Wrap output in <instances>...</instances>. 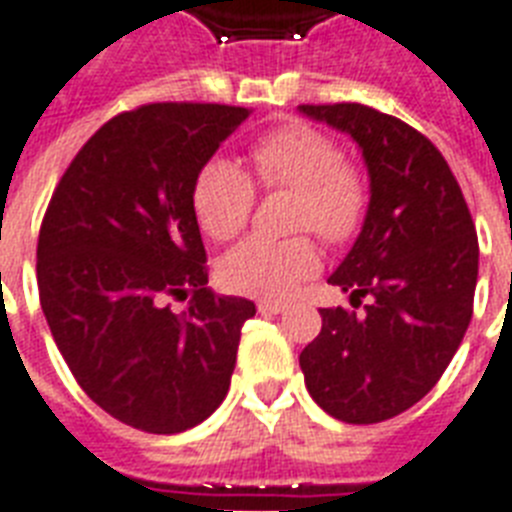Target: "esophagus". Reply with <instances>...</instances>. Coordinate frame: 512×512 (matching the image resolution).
I'll list each match as a JSON object with an SVG mask.
<instances>
[{"instance_id": "esophagus-1", "label": "esophagus", "mask_w": 512, "mask_h": 512, "mask_svg": "<svg viewBox=\"0 0 512 512\" xmlns=\"http://www.w3.org/2000/svg\"><path fill=\"white\" fill-rule=\"evenodd\" d=\"M287 308L284 303H279V300H257V311L260 313H281Z\"/></svg>"}]
</instances>
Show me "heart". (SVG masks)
<instances>
[{
    "instance_id": "heart-1",
    "label": "heart",
    "mask_w": 512,
    "mask_h": 512,
    "mask_svg": "<svg viewBox=\"0 0 512 512\" xmlns=\"http://www.w3.org/2000/svg\"><path fill=\"white\" fill-rule=\"evenodd\" d=\"M340 162V148L303 124L268 132L252 146L257 180L265 188L297 191V231H316L329 244L353 239L366 215L364 183ZM191 201L201 228L212 239L225 241L247 225L255 185L239 164L215 156L193 180ZM319 263V249L308 236L284 241L252 236L223 257L220 279L239 295L287 297L319 271Z\"/></svg>"
}]
</instances>
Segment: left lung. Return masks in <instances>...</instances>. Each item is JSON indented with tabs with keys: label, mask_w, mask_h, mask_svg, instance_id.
<instances>
[{
	"label": "left lung",
	"mask_w": 512,
	"mask_h": 512,
	"mask_svg": "<svg viewBox=\"0 0 512 512\" xmlns=\"http://www.w3.org/2000/svg\"><path fill=\"white\" fill-rule=\"evenodd\" d=\"M297 111L345 132L369 175L361 233L327 279L353 308H321L300 369L324 412L372 425L417 404L460 348L478 279L476 225L446 159L409 124L361 103Z\"/></svg>",
	"instance_id": "obj_1"
}]
</instances>
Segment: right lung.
I'll return each mask as SVG.
<instances>
[{"mask_svg":"<svg viewBox=\"0 0 512 512\" xmlns=\"http://www.w3.org/2000/svg\"><path fill=\"white\" fill-rule=\"evenodd\" d=\"M247 108L151 103L114 116L52 193L36 247L44 319L87 396L183 433L223 404L255 303L207 287L193 180ZM188 299L175 314L169 297Z\"/></svg>","mask_w":512,"mask_h":512,"instance_id":"add662e5","label":"right lung"}]
</instances>
